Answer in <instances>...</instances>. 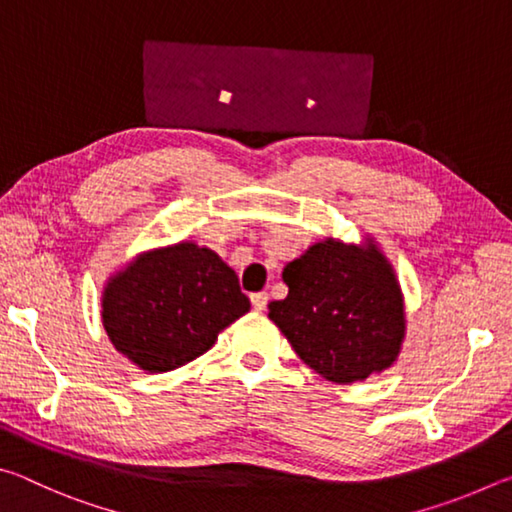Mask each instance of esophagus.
Wrapping results in <instances>:
<instances>
[{
    "mask_svg": "<svg viewBox=\"0 0 512 512\" xmlns=\"http://www.w3.org/2000/svg\"><path fill=\"white\" fill-rule=\"evenodd\" d=\"M250 302H253V307H255L257 311H264L266 305H268V293H266V291L253 293V296H250Z\"/></svg>",
    "mask_w": 512,
    "mask_h": 512,
    "instance_id": "1",
    "label": "esophagus"
}]
</instances>
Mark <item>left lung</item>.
I'll list each match as a JSON object with an SVG mask.
<instances>
[{"label":"left lung","mask_w":512,"mask_h":512,"mask_svg":"<svg viewBox=\"0 0 512 512\" xmlns=\"http://www.w3.org/2000/svg\"><path fill=\"white\" fill-rule=\"evenodd\" d=\"M282 280L289 296L268 305V318L318 375L352 384L393 366L406 332L404 298L372 239L318 241L284 266Z\"/></svg>","instance_id":"1"}]
</instances>
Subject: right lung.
I'll use <instances>...</instances> for the list:
<instances>
[{
  "label": "right lung",
  "mask_w": 512,
  "mask_h": 512,
  "mask_svg": "<svg viewBox=\"0 0 512 512\" xmlns=\"http://www.w3.org/2000/svg\"><path fill=\"white\" fill-rule=\"evenodd\" d=\"M248 309L235 271L194 241L137 255L110 275L101 296L110 343L146 372H169L201 357Z\"/></svg>",
  "instance_id": "add662e5"
}]
</instances>
